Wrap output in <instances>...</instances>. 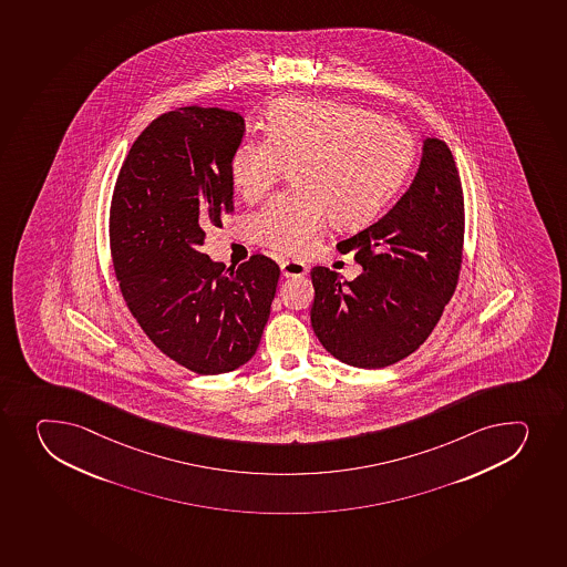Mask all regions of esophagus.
I'll return each instance as SVG.
<instances>
[{
	"instance_id": "1",
	"label": "esophagus",
	"mask_w": 567,
	"mask_h": 567,
	"mask_svg": "<svg viewBox=\"0 0 567 567\" xmlns=\"http://www.w3.org/2000/svg\"><path fill=\"white\" fill-rule=\"evenodd\" d=\"M280 271L285 277H303L309 271V266L299 260H280Z\"/></svg>"
}]
</instances>
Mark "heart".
<instances>
[{
  "instance_id": "heart-1",
  "label": "heart",
  "mask_w": 567,
  "mask_h": 567,
  "mask_svg": "<svg viewBox=\"0 0 567 567\" xmlns=\"http://www.w3.org/2000/svg\"><path fill=\"white\" fill-rule=\"evenodd\" d=\"M414 136L393 120L349 103L288 97L266 116V136H246L230 157L244 199L262 197L292 168L298 190L279 194L249 218L252 238L303 255L334 218L359 227L381 213L414 163Z\"/></svg>"
}]
</instances>
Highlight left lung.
<instances>
[{"mask_svg": "<svg viewBox=\"0 0 567 567\" xmlns=\"http://www.w3.org/2000/svg\"><path fill=\"white\" fill-rule=\"evenodd\" d=\"M464 246V194L447 144L423 141L420 168L401 199L338 251L362 274L310 271V321L321 346L346 364L379 370L414 353L453 298Z\"/></svg>", "mask_w": 567, "mask_h": 567, "instance_id": "8db88e82", "label": "left lung"}]
</instances>
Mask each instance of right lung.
I'll return each instance as SVG.
<instances>
[{"instance_id":"right-lung-1","label":"right lung","mask_w":567,"mask_h":567,"mask_svg":"<svg viewBox=\"0 0 567 567\" xmlns=\"http://www.w3.org/2000/svg\"><path fill=\"white\" fill-rule=\"evenodd\" d=\"M244 131L240 114L225 109L158 116L131 146L111 203V255L131 315L199 375L251 359L280 275L264 255L230 269L202 252L205 230L233 213L230 157Z\"/></svg>"}]
</instances>
